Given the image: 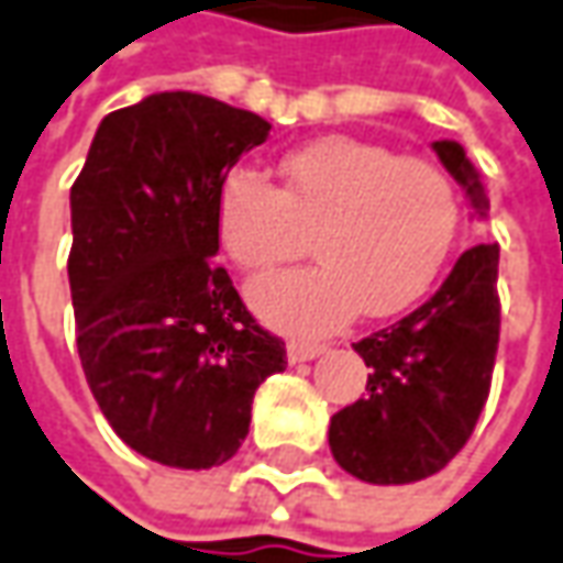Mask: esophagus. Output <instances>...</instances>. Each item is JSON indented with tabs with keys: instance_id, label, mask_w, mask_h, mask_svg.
<instances>
[{
	"instance_id": "esophagus-1",
	"label": "esophagus",
	"mask_w": 563,
	"mask_h": 563,
	"mask_svg": "<svg viewBox=\"0 0 563 563\" xmlns=\"http://www.w3.org/2000/svg\"><path fill=\"white\" fill-rule=\"evenodd\" d=\"M323 352H327V345H320V342H289V345H286V358H289V364H301V361L318 358Z\"/></svg>"
}]
</instances>
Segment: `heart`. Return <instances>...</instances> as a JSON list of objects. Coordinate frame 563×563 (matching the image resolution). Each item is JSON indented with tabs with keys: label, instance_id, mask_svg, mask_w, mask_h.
<instances>
[{
	"label": "heart",
	"instance_id": "heart-1",
	"mask_svg": "<svg viewBox=\"0 0 563 563\" xmlns=\"http://www.w3.org/2000/svg\"><path fill=\"white\" fill-rule=\"evenodd\" d=\"M283 186L227 174L218 233L233 262L262 274L308 249L320 264L258 280L249 301L286 333H327L364 311L389 318L437 280L461 223L455 184L430 162L352 136H323L283 158Z\"/></svg>",
	"mask_w": 563,
	"mask_h": 563
}]
</instances>
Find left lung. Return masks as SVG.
<instances>
[{"instance_id":"left-lung-1","label":"left lung","mask_w":563,"mask_h":563,"mask_svg":"<svg viewBox=\"0 0 563 563\" xmlns=\"http://www.w3.org/2000/svg\"><path fill=\"white\" fill-rule=\"evenodd\" d=\"M433 152L476 218H486L489 199L464 146L439 140ZM495 283L498 245H474L420 308L352 345L371 374L367 396L330 420V452L345 474L401 486L439 474L464 449L493 383L501 323Z\"/></svg>"}]
</instances>
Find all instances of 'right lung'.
I'll return each mask as SVG.
<instances>
[{"mask_svg":"<svg viewBox=\"0 0 563 563\" xmlns=\"http://www.w3.org/2000/svg\"><path fill=\"white\" fill-rule=\"evenodd\" d=\"M271 124L199 92L102 118L70 186L77 352L111 430L165 467L240 452L286 345L245 311L218 255V192Z\"/></svg>","mask_w":563,"mask_h":563,"instance_id":"1","label":"right lung"}]
</instances>
